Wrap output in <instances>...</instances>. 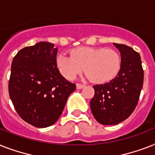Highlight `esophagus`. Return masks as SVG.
<instances>
[{
  "label": "esophagus",
  "instance_id": "1",
  "mask_svg": "<svg viewBox=\"0 0 155 155\" xmlns=\"http://www.w3.org/2000/svg\"><path fill=\"white\" fill-rule=\"evenodd\" d=\"M84 87V85L82 84H76V88H77V89H81V88H83Z\"/></svg>",
  "mask_w": 155,
  "mask_h": 155
}]
</instances>
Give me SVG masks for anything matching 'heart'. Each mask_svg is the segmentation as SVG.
Wrapping results in <instances>:
<instances>
[{
    "label": "heart",
    "instance_id": "heart-1",
    "mask_svg": "<svg viewBox=\"0 0 155 155\" xmlns=\"http://www.w3.org/2000/svg\"><path fill=\"white\" fill-rule=\"evenodd\" d=\"M121 56L113 49L104 47H79L71 51V56L60 54L56 64L67 80H73L84 71L95 83L103 84L113 80L121 68Z\"/></svg>",
    "mask_w": 155,
    "mask_h": 155
}]
</instances>
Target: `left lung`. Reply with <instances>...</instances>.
Masks as SVG:
<instances>
[{
  "mask_svg": "<svg viewBox=\"0 0 155 155\" xmlns=\"http://www.w3.org/2000/svg\"><path fill=\"white\" fill-rule=\"evenodd\" d=\"M114 45L121 55L120 72L109 83L94 85V97L90 101L96 120L107 125H117L132 114L139 100L144 80L139 54L126 45Z\"/></svg>",
  "mask_w": 155,
  "mask_h": 155,
  "instance_id": "left-lung-1",
  "label": "left lung"
}]
</instances>
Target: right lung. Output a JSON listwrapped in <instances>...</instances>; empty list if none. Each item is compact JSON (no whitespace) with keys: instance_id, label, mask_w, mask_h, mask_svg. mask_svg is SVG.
Instances as JSON below:
<instances>
[{"instance_id":"1","label":"right lung","mask_w":155,"mask_h":155,"mask_svg":"<svg viewBox=\"0 0 155 155\" xmlns=\"http://www.w3.org/2000/svg\"><path fill=\"white\" fill-rule=\"evenodd\" d=\"M47 42L23 48L14 56L8 80V94L17 113L38 128L57 121L75 84L59 73L58 50Z\"/></svg>"}]
</instances>
